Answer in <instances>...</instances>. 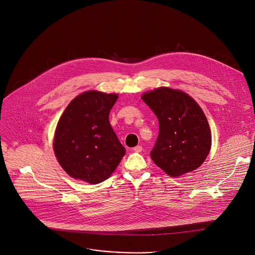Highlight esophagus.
<instances>
[{"label":"esophagus","mask_w":255,"mask_h":255,"mask_svg":"<svg viewBox=\"0 0 255 255\" xmlns=\"http://www.w3.org/2000/svg\"><path fill=\"white\" fill-rule=\"evenodd\" d=\"M133 151H134V152H137V153L141 152V151H142V146H136V147H134V148H133Z\"/></svg>","instance_id":"1"}]
</instances>
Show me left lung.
I'll return each instance as SVG.
<instances>
[{"label": "left lung", "instance_id": "1", "mask_svg": "<svg viewBox=\"0 0 255 255\" xmlns=\"http://www.w3.org/2000/svg\"><path fill=\"white\" fill-rule=\"evenodd\" d=\"M142 100L159 121V135L151 159L170 177L200 167L211 149V131L198 103L182 90L159 87L145 92Z\"/></svg>", "mask_w": 255, "mask_h": 255}]
</instances>
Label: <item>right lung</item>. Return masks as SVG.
Returning <instances> with one entry per match:
<instances>
[{
    "instance_id": "1",
    "label": "right lung",
    "mask_w": 255,
    "mask_h": 255,
    "mask_svg": "<svg viewBox=\"0 0 255 255\" xmlns=\"http://www.w3.org/2000/svg\"><path fill=\"white\" fill-rule=\"evenodd\" d=\"M116 93L85 91L61 115L53 149L64 171L76 180L98 184L108 179L126 153L109 122Z\"/></svg>"
}]
</instances>
